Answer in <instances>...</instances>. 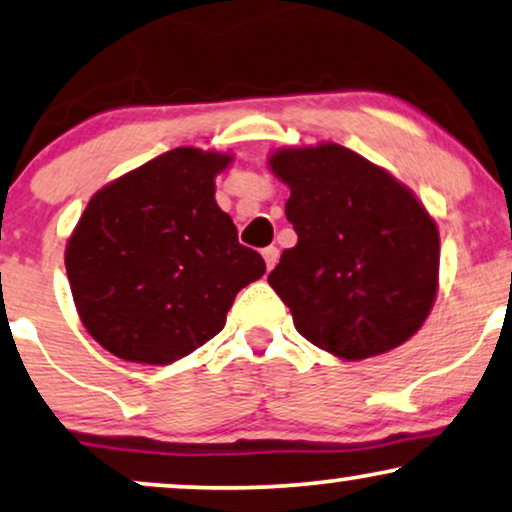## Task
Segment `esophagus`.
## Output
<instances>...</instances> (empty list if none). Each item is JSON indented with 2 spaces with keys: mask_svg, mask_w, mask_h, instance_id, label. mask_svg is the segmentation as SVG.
<instances>
[{
  "mask_svg": "<svg viewBox=\"0 0 512 512\" xmlns=\"http://www.w3.org/2000/svg\"><path fill=\"white\" fill-rule=\"evenodd\" d=\"M263 258H265V265H268V270L275 268L277 258H280V249L277 247H265L263 249Z\"/></svg>",
  "mask_w": 512,
  "mask_h": 512,
  "instance_id": "esophagus-1",
  "label": "esophagus"
}]
</instances>
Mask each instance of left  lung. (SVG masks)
<instances>
[{
  "mask_svg": "<svg viewBox=\"0 0 512 512\" xmlns=\"http://www.w3.org/2000/svg\"><path fill=\"white\" fill-rule=\"evenodd\" d=\"M268 167L298 235L268 282L298 334L348 362L409 341L440 280V232L414 192L338 143L280 148Z\"/></svg>",
  "mask_w": 512,
  "mask_h": 512,
  "instance_id": "1",
  "label": "left lung"
}]
</instances>
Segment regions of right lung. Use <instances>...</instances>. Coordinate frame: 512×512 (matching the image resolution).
<instances>
[{"label": "right lung", "instance_id": "right-lung-1", "mask_svg": "<svg viewBox=\"0 0 512 512\" xmlns=\"http://www.w3.org/2000/svg\"><path fill=\"white\" fill-rule=\"evenodd\" d=\"M230 152L176 148L86 204L65 247L79 320L119 360L171 364L223 329L237 291L263 277L216 204Z\"/></svg>", "mask_w": 512, "mask_h": 512}]
</instances>
